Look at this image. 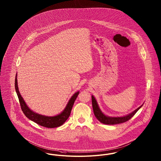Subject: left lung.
<instances>
[{
	"label": "left lung",
	"instance_id": "8db88e82",
	"mask_svg": "<svg viewBox=\"0 0 161 161\" xmlns=\"http://www.w3.org/2000/svg\"><path fill=\"white\" fill-rule=\"evenodd\" d=\"M92 107L93 109V113L97 119L100 122L105 124V125H116L119 123H122L129 120L130 118L135 115V113L142 108L143 104L138 108L132 111V113H129L127 115L121 116V117H109L105 115L103 112L100 109L99 105L97 103L95 97L92 95Z\"/></svg>",
	"mask_w": 161,
	"mask_h": 161
}]
</instances>
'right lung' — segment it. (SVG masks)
Segmentation results:
<instances>
[{
	"mask_svg": "<svg viewBox=\"0 0 161 161\" xmlns=\"http://www.w3.org/2000/svg\"><path fill=\"white\" fill-rule=\"evenodd\" d=\"M17 77V74H16L15 79V91L19 99L21 109L23 113L29 119H30L31 120L38 124L42 126L46 127L48 128H54L58 127L62 125L66 121V120L70 116L71 109L72 108L73 105L74 103L76 98L77 97L78 95L79 94L78 91L75 92L71 97L64 109L60 114L54 116H44V115L39 114L37 113L34 112L32 109H30L29 107L27 105L25 100L23 99V97H21L19 93Z\"/></svg>",
	"mask_w": 161,
	"mask_h": 161,
	"instance_id": "add662e5",
	"label": "right lung"
}]
</instances>
